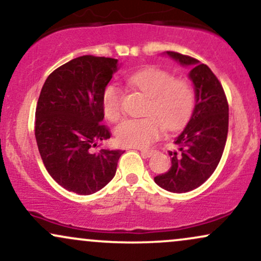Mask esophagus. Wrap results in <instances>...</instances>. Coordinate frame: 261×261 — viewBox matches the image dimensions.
Segmentation results:
<instances>
[{
  "label": "esophagus",
  "instance_id": "34e87169",
  "mask_svg": "<svg viewBox=\"0 0 261 261\" xmlns=\"http://www.w3.org/2000/svg\"><path fill=\"white\" fill-rule=\"evenodd\" d=\"M154 152H155L154 149H141V155H142L143 158H148L151 157Z\"/></svg>",
  "mask_w": 261,
  "mask_h": 261
}]
</instances>
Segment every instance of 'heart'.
<instances>
[{
	"label": "heart",
	"instance_id": "heart-1",
	"mask_svg": "<svg viewBox=\"0 0 261 261\" xmlns=\"http://www.w3.org/2000/svg\"><path fill=\"white\" fill-rule=\"evenodd\" d=\"M127 83L148 97L141 119H127L115 127V139L122 146L147 147L161 137L164 127L175 130L184 125L194 108L195 94L187 80L174 79L172 73L157 67H147L127 77ZM101 106L106 118L118 121L122 114V94L116 86H108Z\"/></svg>",
	"mask_w": 261,
	"mask_h": 261
}]
</instances>
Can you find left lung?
<instances>
[{"instance_id": "8db88e82", "label": "left lung", "mask_w": 261, "mask_h": 261, "mask_svg": "<svg viewBox=\"0 0 261 261\" xmlns=\"http://www.w3.org/2000/svg\"><path fill=\"white\" fill-rule=\"evenodd\" d=\"M182 66L195 88V107L187 127L176 137L178 151H169L172 167L154 176L155 184L172 193H188L203 184L217 168L228 134V101L222 85L205 64L182 54L167 51Z\"/></svg>"}]
</instances>
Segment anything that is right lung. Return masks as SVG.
<instances>
[{"label":"right lung","instance_id":"right-lung-1","mask_svg":"<svg viewBox=\"0 0 261 261\" xmlns=\"http://www.w3.org/2000/svg\"><path fill=\"white\" fill-rule=\"evenodd\" d=\"M118 60L85 55L66 62L45 81L35 109V139L51 178L80 195L97 193L114 178L124 151L93 147L110 139L101 98Z\"/></svg>","mask_w":261,"mask_h":261}]
</instances>
